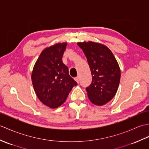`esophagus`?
<instances>
[{"label": "esophagus", "instance_id": "34e87169", "mask_svg": "<svg viewBox=\"0 0 149 149\" xmlns=\"http://www.w3.org/2000/svg\"><path fill=\"white\" fill-rule=\"evenodd\" d=\"M74 79H75V81L77 82V83H79V77H76L74 78Z\"/></svg>", "mask_w": 149, "mask_h": 149}]
</instances>
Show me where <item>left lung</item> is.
<instances>
[{"instance_id": "1", "label": "left lung", "mask_w": 149, "mask_h": 149, "mask_svg": "<svg viewBox=\"0 0 149 149\" xmlns=\"http://www.w3.org/2000/svg\"><path fill=\"white\" fill-rule=\"evenodd\" d=\"M90 66L92 82L86 88L88 97L93 104L103 106L115 97L120 81V69L108 47L93 42H78Z\"/></svg>"}]
</instances>
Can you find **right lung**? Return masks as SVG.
Instances as JSON below:
<instances>
[{
	"instance_id": "right-lung-1",
	"label": "right lung",
	"mask_w": 149,
	"mask_h": 149,
	"mask_svg": "<svg viewBox=\"0 0 149 149\" xmlns=\"http://www.w3.org/2000/svg\"><path fill=\"white\" fill-rule=\"evenodd\" d=\"M67 43H58L47 47L34 64L31 80L39 100L55 109L65 102L72 88L77 84L70 76L62 58Z\"/></svg>"
}]
</instances>
